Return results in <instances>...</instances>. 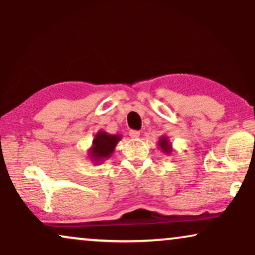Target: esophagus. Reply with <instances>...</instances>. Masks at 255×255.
I'll return each mask as SVG.
<instances>
[{
    "instance_id": "obj_1",
    "label": "esophagus",
    "mask_w": 255,
    "mask_h": 255,
    "mask_svg": "<svg viewBox=\"0 0 255 255\" xmlns=\"http://www.w3.org/2000/svg\"><path fill=\"white\" fill-rule=\"evenodd\" d=\"M129 136L131 138H137L138 136H140V131L135 130V129H131V130H129Z\"/></svg>"
}]
</instances>
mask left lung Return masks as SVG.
<instances>
[{"mask_svg": "<svg viewBox=\"0 0 255 255\" xmlns=\"http://www.w3.org/2000/svg\"><path fill=\"white\" fill-rule=\"evenodd\" d=\"M158 145L163 149V151L164 152H170L171 151V148H170V143H169L167 137H162L161 140L158 141Z\"/></svg>", "mask_w": 255, "mask_h": 255, "instance_id": "1", "label": "left lung"}]
</instances>
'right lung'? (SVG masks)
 Returning <instances> with one entry per match:
<instances>
[{
  "label": "right lung",
  "instance_id": "obj_1",
  "mask_svg": "<svg viewBox=\"0 0 255 255\" xmlns=\"http://www.w3.org/2000/svg\"><path fill=\"white\" fill-rule=\"evenodd\" d=\"M119 140H120V135H108L105 131H99L93 140V148L90 151V155L92 156L94 161L110 157Z\"/></svg>",
  "mask_w": 255,
  "mask_h": 255
}]
</instances>
